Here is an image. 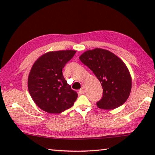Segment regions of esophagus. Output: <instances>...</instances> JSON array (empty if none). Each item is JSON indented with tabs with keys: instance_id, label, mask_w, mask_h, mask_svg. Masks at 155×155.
I'll return each instance as SVG.
<instances>
[{
	"instance_id": "1",
	"label": "esophagus",
	"mask_w": 155,
	"mask_h": 155,
	"mask_svg": "<svg viewBox=\"0 0 155 155\" xmlns=\"http://www.w3.org/2000/svg\"><path fill=\"white\" fill-rule=\"evenodd\" d=\"M78 93H79L80 94H84L85 91H84V87H82V88H81V89L79 90V91H78Z\"/></svg>"
}]
</instances>
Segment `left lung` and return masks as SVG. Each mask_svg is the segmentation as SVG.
<instances>
[{
    "label": "left lung",
    "mask_w": 155,
    "mask_h": 155,
    "mask_svg": "<svg viewBox=\"0 0 155 155\" xmlns=\"http://www.w3.org/2000/svg\"><path fill=\"white\" fill-rule=\"evenodd\" d=\"M80 61L93 72L103 88L98 108L113 109L123 104L132 87L129 71L124 62L113 52L102 48L89 50L80 56Z\"/></svg>",
    "instance_id": "8db88e82"
}]
</instances>
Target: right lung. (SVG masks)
Segmentation results:
<instances>
[{
	"label": "right lung",
	"instance_id": "1",
	"mask_svg": "<svg viewBox=\"0 0 155 155\" xmlns=\"http://www.w3.org/2000/svg\"><path fill=\"white\" fill-rule=\"evenodd\" d=\"M75 51L48 52L34 63L28 78L29 93L35 104L48 113L58 114L74 104L78 94L64 79L62 69Z\"/></svg>",
	"mask_w": 155,
	"mask_h": 155
}]
</instances>
